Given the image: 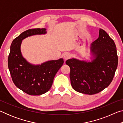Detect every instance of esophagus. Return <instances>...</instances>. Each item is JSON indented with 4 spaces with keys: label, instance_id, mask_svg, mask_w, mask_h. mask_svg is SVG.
Wrapping results in <instances>:
<instances>
[{
    "label": "esophagus",
    "instance_id": "obj_1",
    "mask_svg": "<svg viewBox=\"0 0 123 123\" xmlns=\"http://www.w3.org/2000/svg\"><path fill=\"white\" fill-rule=\"evenodd\" d=\"M70 54L69 53H66L65 54H64V55H63V59H64V60H65V61H66V60H67L68 59H69V58H70Z\"/></svg>",
    "mask_w": 123,
    "mask_h": 123
}]
</instances>
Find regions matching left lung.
<instances>
[{"label": "left lung", "instance_id": "obj_1", "mask_svg": "<svg viewBox=\"0 0 123 123\" xmlns=\"http://www.w3.org/2000/svg\"><path fill=\"white\" fill-rule=\"evenodd\" d=\"M91 61L74 58L67 60L69 66L71 85L75 91L92 95L111 84L118 66V56L114 41L107 32L99 29V37L91 44Z\"/></svg>", "mask_w": 123, "mask_h": 123}]
</instances>
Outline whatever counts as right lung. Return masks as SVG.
<instances>
[{
	"label": "right lung",
	"mask_w": 123,
	"mask_h": 123,
	"mask_svg": "<svg viewBox=\"0 0 123 123\" xmlns=\"http://www.w3.org/2000/svg\"><path fill=\"white\" fill-rule=\"evenodd\" d=\"M47 29H32L22 32L13 39L8 57V67L14 85L31 95H39L47 92L53 84L54 78L64 63L63 59L50 60L41 64L29 63L23 56L20 47L26 37L47 34Z\"/></svg>",
	"instance_id": "obj_1"
}]
</instances>
